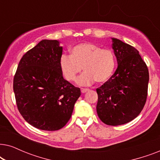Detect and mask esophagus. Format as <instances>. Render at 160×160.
Here are the masks:
<instances>
[{"instance_id":"esophagus-1","label":"esophagus","mask_w":160,"mask_h":160,"mask_svg":"<svg viewBox=\"0 0 160 160\" xmlns=\"http://www.w3.org/2000/svg\"><path fill=\"white\" fill-rule=\"evenodd\" d=\"M81 91H82V93H85V92H87V91H89V89L82 88V89H81Z\"/></svg>"}]
</instances>
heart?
<instances>
[{
    "label": "heart",
    "mask_w": 160,
    "mask_h": 160,
    "mask_svg": "<svg viewBox=\"0 0 160 160\" xmlns=\"http://www.w3.org/2000/svg\"><path fill=\"white\" fill-rule=\"evenodd\" d=\"M117 59L112 50L102 49L92 43H82L71 49V55L63 54L60 60V68L63 76L69 82L78 78L79 85H89L95 81L102 84L110 79L114 73Z\"/></svg>",
    "instance_id": "heart-1"
}]
</instances>
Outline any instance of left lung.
<instances>
[{
    "instance_id": "8db88e82",
    "label": "left lung",
    "mask_w": 160,
    "mask_h": 160,
    "mask_svg": "<svg viewBox=\"0 0 160 160\" xmlns=\"http://www.w3.org/2000/svg\"><path fill=\"white\" fill-rule=\"evenodd\" d=\"M111 39L118 67L112 77L96 89V108L103 123L117 126L132 121L143 110L149 74L135 48L117 38Z\"/></svg>"
}]
</instances>
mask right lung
I'll return each instance as SVG.
<instances>
[{"label": "right lung", "instance_id": "obj_1", "mask_svg": "<svg viewBox=\"0 0 160 160\" xmlns=\"http://www.w3.org/2000/svg\"><path fill=\"white\" fill-rule=\"evenodd\" d=\"M62 54L60 41L42 40L24 54L14 78L19 113L30 125L42 130L62 128L81 95L78 87L63 78Z\"/></svg>", "mask_w": 160, "mask_h": 160}]
</instances>
